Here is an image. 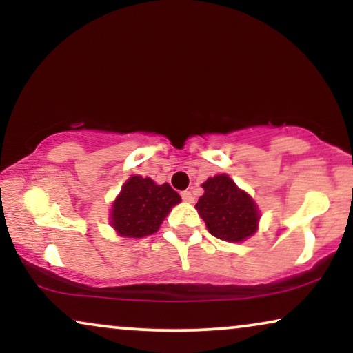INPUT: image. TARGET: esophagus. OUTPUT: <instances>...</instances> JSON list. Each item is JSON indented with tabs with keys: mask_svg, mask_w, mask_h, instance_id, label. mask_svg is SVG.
<instances>
[{
	"mask_svg": "<svg viewBox=\"0 0 353 353\" xmlns=\"http://www.w3.org/2000/svg\"><path fill=\"white\" fill-rule=\"evenodd\" d=\"M181 199L186 201V202H192V201H194V197H192L191 191H183L181 192Z\"/></svg>",
	"mask_w": 353,
	"mask_h": 353,
	"instance_id": "1",
	"label": "esophagus"
}]
</instances>
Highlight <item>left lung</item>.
I'll list each match as a JSON object with an SVG mask.
<instances>
[{
	"label": "left lung",
	"instance_id": "obj_1",
	"mask_svg": "<svg viewBox=\"0 0 353 353\" xmlns=\"http://www.w3.org/2000/svg\"><path fill=\"white\" fill-rule=\"evenodd\" d=\"M202 188L204 196L199 197L196 209L212 236L241 243L255 233L260 219L257 205L228 175L209 178Z\"/></svg>",
	"mask_w": 353,
	"mask_h": 353
}]
</instances>
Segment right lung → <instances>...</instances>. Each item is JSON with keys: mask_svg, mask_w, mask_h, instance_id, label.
I'll use <instances>...</instances> for the list:
<instances>
[{"mask_svg": "<svg viewBox=\"0 0 353 353\" xmlns=\"http://www.w3.org/2000/svg\"><path fill=\"white\" fill-rule=\"evenodd\" d=\"M181 201L170 185H156L151 178L134 175L122 186L112 205L110 225L125 238L156 233L168 212Z\"/></svg>", "mask_w": 353, "mask_h": 353, "instance_id": "right-lung-1", "label": "right lung"}]
</instances>
